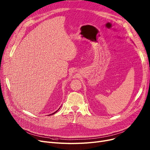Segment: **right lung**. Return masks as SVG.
<instances>
[{
    "instance_id": "add662e5",
    "label": "right lung",
    "mask_w": 150,
    "mask_h": 150,
    "mask_svg": "<svg viewBox=\"0 0 150 150\" xmlns=\"http://www.w3.org/2000/svg\"><path fill=\"white\" fill-rule=\"evenodd\" d=\"M56 111V112H54V113H53V114H54V113H56V112H57V111Z\"/></svg>"
}]
</instances>
